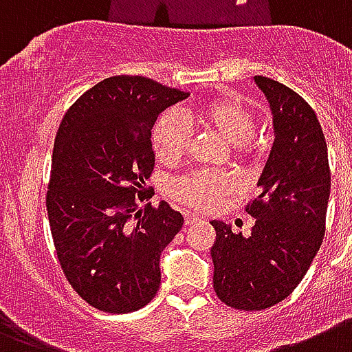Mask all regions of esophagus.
Instances as JSON below:
<instances>
[{"instance_id":"1","label":"esophagus","mask_w":352,"mask_h":352,"mask_svg":"<svg viewBox=\"0 0 352 352\" xmlns=\"http://www.w3.org/2000/svg\"><path fill=\"white\" fill-rule=\"evenodd\" d=\"M198 222H201V219H198L195 214H185V226L198 224Z\"/></svg>"}]
</instances>
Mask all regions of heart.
Returning a JSON list of instances; mask_svg holds the SVG:
<instances>
[{
	"mask_svg": "<svg viewBox=\"0 0 352 352\" xmlns=\"http://www.w3.org/2000/svg\"><path fill=\"white\" fill-rule=\"evenodd\" d=\"M190 121L228 141L231 156L236 162L253 163L261 156L263 146L253 132L257 116L244 100L235 97L209 99L190 111ZM189 130L173 111L162 113L152 126V151L157 162L165 165L179 162L189 148ZM235 189V178L226 170H195L174 178L168 185V195L179 206L206 213L217 207L222 198L233 195Z\"/></svg>",
	"mask_w": 352,
	"mask_h": 352,
	"instance_id": "heart-1",
	"label": "heart"
}]
</instances>
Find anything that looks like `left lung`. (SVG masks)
Instances as JSON below:
<instances>
[{
  "mask_svg": "<svg viewBox=\"0 0 352 352\" xmlns=\"http://www.w3.org/2000/svg\"><path fill=\"white\" fill-rule=\"evenodd\" d=\"M274 113L275 141L261 192L248 201L255 219L250 235L211 222L213 288L228 307L266 310L296 290L325 235L331 167L321 124L312 106L285 84L255 77Z\"/></svg>",
  "mask_w": 352,
  "mask_h": 352,
  "instance_id": "left-lung-1",
  "label": "left lung"
}]
</instances>
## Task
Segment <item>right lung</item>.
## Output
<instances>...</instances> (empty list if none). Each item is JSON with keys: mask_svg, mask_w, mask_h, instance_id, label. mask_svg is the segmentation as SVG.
Returning <instances> with one entry per match:
<instances>
[{"mask_svg": "<svg viewBox=\"0 0 352 352\" xmlns=\"http://www.w3.org/2000/svg\"><path fill=\"white\" fill-rule=\"evenodd\" d=\"M187 95L117 75L80 95L60 122L45 196L49 226L65 279L94 309L126 314L157 294L160 255L184 217L167 201L152 206L151 130Z\"/></svg>", "mask_w": 352, "mask_h": 352, "instance_id": "obj_1", "label": "right lung"}]
</instances>
